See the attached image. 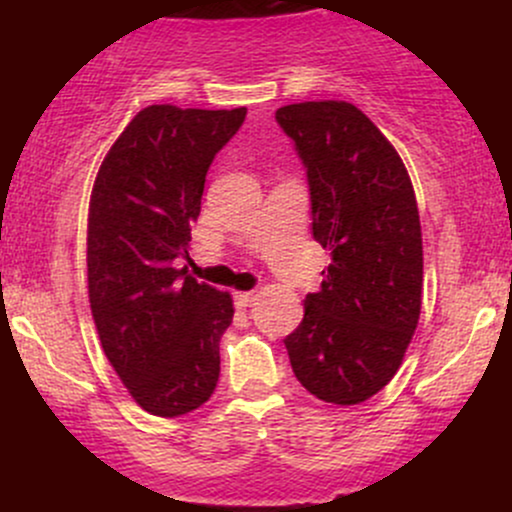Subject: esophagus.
Here are the masks:
<instances>
[{
    "label": "esophagus",
    "mask_w": 512,
    "mask_h": 512,
    "mask_svg": "<svg viewBox=\"0 0 512 512\" xmlns=\"http://www.w3.org/2000/svg\"><path fill=\"white\" fill-rule=\"evenodd\" d=\"M257 298L255 291H245V293H236V305L238 308H250L252 301Z\"/></svg>",
    "instance_id": "1"
}]
</instances>
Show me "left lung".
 <instances>
[{
	"instance_id": "left-lung-1",
	"label": "left lung",
	"mask_w": 512,
	"mask_h": 512,
	"mask_svg": "<svg viewBox=\"0 0 512 512\" xmlns=\"http://www.w3.org/2000/svg\"><path fill=\"white\" fill-rule=\"evenodd\" d=\"M310 187L313 238L332 264L284 339L310 395L366 402L395 378L421 313L424 248L414 187L395 146L356 105L308 101L276 110Z\"/></svg>"
}]
</instances>
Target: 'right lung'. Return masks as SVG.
Masks as SVG:
<instances>
[{
	"instance_id": "right-lung-1",
	"label": "right lung",
	"mask_w": 512,
	"mask_h": 512,
	"mask_svg": "<svg viewBox=\"0 0 512 512\" xmlns=\"http://www.w3.org/2000/svg\"><path fill=\"white\" fill-rule=\"evenodd\" d=\"M248 110L149 105L110 146L88 204V301L103 351L154 416L202 407L219 383L226 291L178 269L214 156Z\"/></svg>"
}]
</instances>
